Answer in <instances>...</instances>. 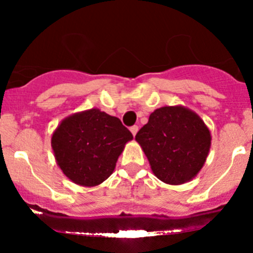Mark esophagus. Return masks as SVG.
Instances as JSON below:
<instances>
[{"label":"esophagus","instance_id":"34e87169","mask_svg":"<svg viewBox=\"0 0 253 253\" xmlns=\"http://www.w3.org/2000/svg\"><path fill=\"white\" fill-rule=\"evenodd\" d=\"M129 129H131L132 134H133V136H136L137 132H138V126H136V125H134V126H132Z\"/></svg>","mask_w":253,"mask_h":253}]
</instances>
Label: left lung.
<instances>
[{
    "label": "left lung",
    "instance_id": "obj_1",
    "mask_svg": "<svg viewBox=\"0 0 253 253\" xmlns=\"http://www.w3.org/2000/svg\"><path fill=\"white\" fill-rule=\"evenodd\" d=\"M154 175L169 185L192 180L205 165L211 132L196 112L183 106H163L152 112L138 133Z\"/></svg>",
    "mask_w": 253,
    "mask_h": 253
}]
</instances>
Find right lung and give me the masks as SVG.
<instances>
[{"mask_svg":"<svg viewBox=\"0 0 253 253\" xmlns=\"http://www.w3.org/2000/svg\"><path fill=\"white\" fill-rule=\"evenodd\" d=\"M132 138L120 119L90 109L62 120L52 133L51 147L63 174L77 185L93 187L114 172Z\"/></svg>","mask_w":253,"mask_h":253,"instance_id":"add662e5","label":"right lung"}]
</instances>
